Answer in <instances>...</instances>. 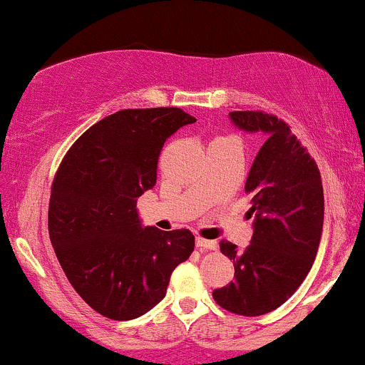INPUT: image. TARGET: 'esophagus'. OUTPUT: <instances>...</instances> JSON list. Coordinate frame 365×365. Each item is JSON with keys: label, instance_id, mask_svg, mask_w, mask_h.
<instances>
[{"label": "esophagus", "instance_id": "34e87169", "mask_svg": "<svg viewBox=\"0 0 365 365\" xmlns=\"http://www.w3.org/2000/svg\"><path fill=\"white\" fill-rule=\"evenodd\" d=\"M197 247L198 249H205V250H215L217 249V244L214 240H207L203 237H197Z\"/></svg>", "mask_w": 365, "mask_h": 365}]
</instances>
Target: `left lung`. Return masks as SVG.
<instances>
[{
	"instance_id": "8db88e82",
	"label": "left lung",
	"mask_w": 365,
	"mask_h": 365,
	"mask_svg": "<svg viewBox=\"0 0 365 365\" xmlns=\"http://www.w3.org/2000/svg\"><path fill=\"white\" fill-rule=\"evenodd\" d=\"M230 118L268 139L245 181V193L252 195V242L240 252L221 240L235 275L212 297L231 313L257 317L284 304L307 278L322 237L324 187L317 162L284 120L264 111H231Z\"/></svg>"
}]
</instances>
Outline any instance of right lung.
Segmentation results:
<instances>
[{"mask_svg":"<svg viewBox=\"0 0 365 365\" xmlns=\"http://www.w3.org/2000/svg\"><path fill=\"white\" fill-rule=\"evenodd\" d=\"M193 121L181 108L121 109L78 137L57 168L50 242L74 291L108 319H135L160 303L193 252L190 230L143 228L135 209L155 186L167 137Z\"/></svg>","mask_w":365,"mask_h":365,"instance_id":"right-lung-1","label":"right lung"}]
</instances>
